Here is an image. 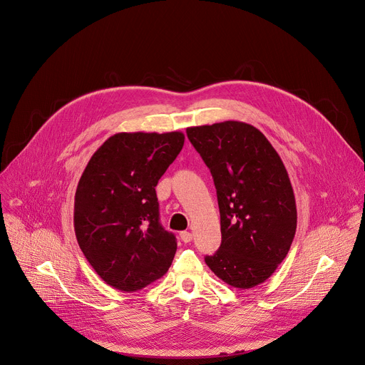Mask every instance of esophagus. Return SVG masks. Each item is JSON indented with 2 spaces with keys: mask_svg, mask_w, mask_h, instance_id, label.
Segmentation results:
<instances>
[{
  "mask_svg": "<svg viewBox=\"0 0 365 365\" xmlns=\"http://www.w3.org/2000/svg\"><path fill=\"white\" fill-rule=\"evenodd\" d=\"M180 237H181V241H182V242H185V244H187V242H190V241L192 240V234H191V232H188V231L181 232V234H180Z\"/></svg>",
  "mask_w": 365,
  "mask_h": 365,
  "instance_id": "esophagus-1",
  "label": "esophagus"
}]
</instances>
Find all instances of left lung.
<instances>
[{"mask_svg":"<svg viewBox=\"0 0 365 365\" xmlns=\"http://www.w3.org/2000/svg\"><path fill=\"white\" fill-rule=\"evenodd\" d=\"M187 137L210 170L222 244L206 264L223 282L263 284L287 257L297 205L287 168L264 134L241 121L188 127Z\"/></svg>","mask_w":365,"mask_h":365,"instance_id":"8db88e82","label":"left lung"}]
</instances>
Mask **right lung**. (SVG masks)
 I'll return each mask as SVG.
<instances>
[{
	"instance_id": "1",
	"label": "right lung",
	"mask_w": 365,
	"mask_h": 365,
	"mask_svg": "<svg viewBox=\"0 0 365 365\" xmlns=\"http://www.w3.org/2000/svg\"><path fill=\"white\" fill-rule=\"evenodd\" d=\"M184 134L117 133L93 153L74 197L77 242L109 287L135 292L170 269L177 241L159 223L158 181Z\"/></svg>"
}]
</instances>
